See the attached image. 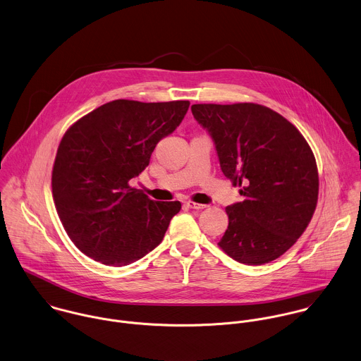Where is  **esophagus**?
I'll return each mask as SVG.
<instances>
[{"mask_svg":"<svg viewBox=\"0 0 361 361\" xmlns=\"http://www.w3.org/2000/svg\"><path fill=\"white\" fill-rule=\"evenodd\" d=\"M190 209H204V208H207V205H204V204H197V202H191V201H188L187 204H185Z\"/></svg>","mask_w":361,"mask_h":361,"instance_id":"obj_1","label":"esophagus"}]
</instances>
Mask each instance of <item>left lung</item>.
I'll return each instance as SVG.
<instances>
[{
  "mask_svg": "<svg viewBox=\"0 0 361 361\" xmlns=\"http://www.w3.org/2000/svg\"><path fill=\"white\" fill-rule=\"evenodd\" d=\"M191 111L212 138L223 174L244 197L226 208L228 226L219 245L245 265L279 258L317 207L311 147L285 117L261 104H194Z\"/></svg>",
  "mask_w": 361,
  "mask_h": 361,
  "instance_id": "obj_1",
  "label": "left lung"
}]
</instances>
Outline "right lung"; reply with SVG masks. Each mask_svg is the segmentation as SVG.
Here are the masks:
<instances>
[{
	"mask_svg": "<svg viewBox=\"0 0 361 361\" xmlns=\"http://www.w3.org/2000/svg\"><path fill=\"white\" fill-rule=\"evenodd\" d=\"M188 100H113L90 111L59 146L51 187L73 244L104 265L124 267L156 248L181 209L130 187L156 145L181 124Z\"/></svg>",
	"mask_w": 361,
	"mask_h": 361,
	"instance_id": "obj_1",
	"label": "right lung"
}]
</instances>
